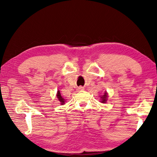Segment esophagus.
I'll use <instances>...</instances> for the list:
<instances>
[{
  "label": "esophagus",
  "instance_id": "34e87169",
  "mask_svg": "<svg viewBox=\"0 0 157 157\" xmlns=\"http://www.w3.org/2000/svg\"><path fill=\"white\" fill-rule=\"evenodd\" d=\"M83 89H84V88L82 87V86H79L78 89H77V90H78V91H83Z\"/></svg>",
  "mask_w": 157,
  "mask_h": 157
}]
</instances>
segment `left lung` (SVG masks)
Segmentation results:
<instances>
[{
	"instance_id": "8db88e82",
	"label": "left lung",
	"mask_w": 157,
	"mask_h": 157,
	"mask_svg": "<svg viewBox=\"0 0 157 157\" xmlns=\"http://www.w3.org/2000/svg\"><path fill=\"white\" fill-rule=\"evenodd\" d=\"M107 98H108V94H107L106 91H105L104 95L101 96V102L103 103V104H105V103H106Z\"/></svg>"
}]
</instances>
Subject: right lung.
<instances>
[{
    "mask_svg": "<svg viewBox=\"0 0 157 157\" xmlns=\"http://www.w3.org/2000/svg\"><path fill=\"white\" fill-rule=\"evenodd\" d=\"M56 96H57V98H58V100L59 101L61 105H63L64 104H65L66 101H65V99H64V98L61 96V93H60V91H57Z\"/></svg>",
    "mask_w": 157,
    "mask_h": 157,
    "instance_id": "right-lung-1",
    "label": "right lung"
}]
</instances>
